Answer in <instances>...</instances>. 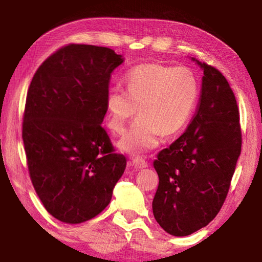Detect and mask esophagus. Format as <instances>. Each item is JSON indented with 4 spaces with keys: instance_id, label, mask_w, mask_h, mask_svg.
Segmentation results:
<instances>
[{
    "instance_id": "34e87169",
    "label": "esophagus",
    "mask_w": 262,
    "mask_h": 262,
    "mask_svg": "<svg viewBox=\"0 0 262 262\" xmlns=\"http://www.w3.org/2000/svg\"><path fill=\"white\" fill-rule=\"evenodd\" d=\"M133 166H134L136 170H142V168L148 167V163L142 158H134L133 159Z\"/></svg>"
}]
</instances>
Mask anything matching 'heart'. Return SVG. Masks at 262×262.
Here are the masks:
<instances>
[{
  "mask_svg": "<svg viewBox=\"0 0 262 262\" xmlns=\"http://www.w3.org/2000/svg\"><path fill=\"white\" fill-rule=\"evenodd\" d=\"M126 91L111 89L106 96V123L121 134L139 107L140 117L118 142V148L140 156L157 148L162 135H180L193 118L200 85L186 67L159 63L137 66L126 75Z\"/></svg>",
  "mask_w": 262,
  "mask_h": 262,
  "instance_id": "obj_1",
  "label": "heart"
}]
</instances>
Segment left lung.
Returning <instances> with one entry per match:
<instances>
[{
    "label": "left lung",
    "mask_w": 262,
    "mask_h": 262,
    "mask_svg": "<svg viewBox=\"0 0 262 262\" xmlns=\"http://www.w3.org/2000/svg\"><path fill=\"white\" fill-rule=\"evenodd\" d=\"M190 59L203 70L198 111L184 134L154 162L159 178L154 216L176 237L192 234L219 214L242 149L238 106L227 78Z\"/></svg>",
    "instance_id": "obj_1"
}]
</instances>
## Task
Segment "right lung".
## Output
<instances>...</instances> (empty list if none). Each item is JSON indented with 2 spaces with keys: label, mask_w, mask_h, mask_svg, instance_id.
<instances>
[{
  "label": "right lung",
  "mask_w": 262,
  "mask_h": 262,
  "mask_svg": "<svg viewBox=\"0 0 262 262\" xmlns=\"http://www.w3.org/2000/svg\"><path fill=\"white\" fill-rule=\"evenodd\" d=\"M107 47L72 43L38 68L26 97L23 141L33 187L56 220L78 224L108 206L127 161L101 127L111 74Z\"/></svg>",
  "instance_id": "obj_1"
}]
</instances>
